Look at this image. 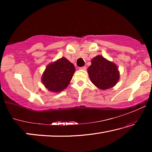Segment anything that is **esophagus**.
<instances>
[{"label":"esophagus","instance_id":"esophagus-1","mask_svg":"<svg viewBox=\"0 0 152 152\" xmlns=\"http://www.w3.org/2000/svg\"><path fill=\"white\" fill-rule=\"evenodd\" d=\"M80 70H86V66H82V67H80Z\"/></svg>","mask_w":152,"mask_h":152}]
</instances>
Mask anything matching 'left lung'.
<instances>
[{"mask_svg": "<svg viewBox=\"0 0 152 152\" xmlns=\"http://www.w3.org/2000/svg\"><path fill=\"white\" fill-rule=\"evenodd\" d=\"M92 64L88 69L91 82L98 88L106 90L112 88L119 79V72L117 66L101 56L92 59Z\"/></svg>", "mask_w": 152, "mask_h": 152, "instance_id": "1", "label": "left lung"}]
</instances>
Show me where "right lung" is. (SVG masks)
I'll return each instance as SVG.
<instances>
[{"label":"right lung","mask_w":152,"mask_h":152,"mask_svg":"<svg viewBox=\"0 0 152 152\" xmlns=\"http://www.w3.org/2000/svg\"><path fill=\"white\" fill-rule=\"evenodd\" d=\"M75 72V67L66 58H61L47 66L42 82L50 91L60 92L68 86Z\"/></svg>","instance_id":"1"}]
</instances>
